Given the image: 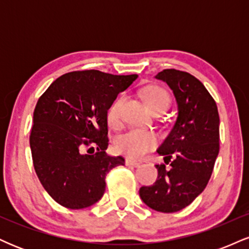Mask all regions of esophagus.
<instances>
[{
	"instance_id": "esophagus-1",
	"label": "esophagus",
	"mask_w": 249,
	"mask_h": 249,
	"mask_svg": "<svg viewBox=\"0 0 249 249\" xmlns=\"http://www.w3.org/2000/svg\"><path fill=\"white\" fill-rule=\"evenodd\" d=\"M125 164L127 165V166H133V167H137L141 165V162L134 160V159H131V158H126L125 159Z\"/></svg>"
}]
</instances>
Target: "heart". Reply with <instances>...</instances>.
Segmentation results:
<instances>
[{
  "label": "heart",
  "instance_id": "obj_1",
  "mask_svg": "<svg viewBox=\"0 0 249 249\" xmlns=\"http://www.w3.org/2000/svg\"><path fill=\"white\" fill-rule=\"evenodd\" d=\"M144 98L151 110L166 108L170 107L171 98L164 89L159 87H148L144 91ZM123 103V97H118L108 108V123L116 126L119 122V110ZM157 145V137L153 132L142 128H130L119 134L116 139V147L121 153L132 158H141Z\"/></svg>",
  "mask_w": 249,
  "mask_h": 249
}]
</instances>
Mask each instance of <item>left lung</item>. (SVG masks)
I'll list each match as a JSON object with an SVG mask.
<instances>
[{"label": "left lung", "instance_id": "left-lung-1", "mask_svg": "<svg viewBox=\"0 0 249 249\" xmlns=\"http://www.w3.org/2000/svg\"><path fill=\"white\" fill-rule=\"evenodd\" d=\"M156 78L173 91L178 116L157 150L171 167L156 165L158 178L151 186L141 187L139 196L152 210L173 213L188 206L208 184L219 154L220 119L213 97L191 73L166 69Z\"/></svg>", "mask_w": 249, "mask_h": 249}]
</instances>
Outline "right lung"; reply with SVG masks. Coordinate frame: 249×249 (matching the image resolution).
<instances>
[{"label": "right lung", "instance_id": "right-lung-1", "mask_svg": "<svg viewBox=\"0 0 249 249\" xmlns=\"http://www.w3.org/2000/svg\"><path fill=\"white\" fill-rule=\"evenodd\" d=\"M137 77L73 71L58 77L39 97L30 133L31 156L44 190L62 206L81 210L96 204L105 192L107 174L124 165L123 157L105 152L107 111Z\"/></svg>", "mask_w": 249, "mask_h": 249}]
</instances>
